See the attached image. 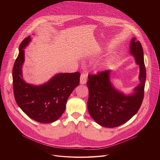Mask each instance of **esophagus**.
Here are the masks:
<instances>
[{
	"mask_svg": "<svg viewBox=\"0 0 160 160\" xmlns=\"http://www.w3.org/2000/svg\"><path fill=\"white\" fill-rule=\"evenodd\" d=\"M87 78H88V74L87 72H83L81 74L80 76V82L81 84H85L87 82Z\"/></svg>",
	"mask_w": 160,
	"mask_h": 160,
	"instance_id": "obj_1",
	"label": "esophagus"
}]
</instances>
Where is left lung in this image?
I'll list each match as a JSON object with an SVG mask.
<instances>
[{
  "instance_id": "8db88e82",
  "label": "left lung",
  "mask_w": 160,
  "mask_h": 160,
  "mask_svg": "<svg viewBox=\"0 0 160 160\" xmlns=\"http://www.w3.org/2000/svg\"><path fill=\"white\" fill-rule=\"evenodd\" d=\"M130 52L140 67V83L134 88L131 95L126 96L112 86L110 70L88 76V111L94 121L102 127L113 128L126 123L138 112L142 104L146 70L142 47L135 37L130 42Z\"/></svg>"
}]
</instances>
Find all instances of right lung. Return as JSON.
Wrapping results in <instances>:
<instances>
[{
    "label": "right lung",
    "mask_w": 160,
    "mask_h": 160,
    "mask_svg": "<svg viewBox=\"0 0 160 160\" xmlns=\"http://www.w3.org/2000/svg\"><path fill=\"white\" fill-rule=\"evenodd\" d=\"M30 41V36L22 41L14 64L12 85L15 100L30 118L39 123H52L62 116L68 98L79 85L80 73H58L40 85L27 83L22 78V66L25 61L24 49Z\"/></svg>",
    "instance_id": "obj_1"
}]
</instances>
